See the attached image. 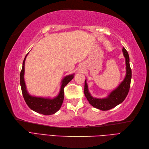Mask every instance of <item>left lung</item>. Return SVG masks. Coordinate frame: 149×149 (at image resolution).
Returning a JSON list of instances; mask_svg holds the SVG:
<instances>
[{
    "instance_id": "obj_1",
    "label": "left lung",
    "mask_w": 149,
    "mask_h": 149,
    "mask_svg": "<svg viewBox=\"0 0 149 149\" xmlns=\"http://www.w3.org/2000/svg\"><path fill=\"white\" fill-rule=\"evenodd\" d=\"M122 51L124 57H125L126 61V70L125 77L116 88L112 90L108 95L107 97L100 98L92 97L88 90L87 79H85L84 94L89 103L94 108L102 110V111H107V110L111 109L121 103L127 97L129 88H130L132 72L130 64H129V56L128 52L124 47L122 49Z\"/></svg>"
}]
</instances>
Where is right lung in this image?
<instances>
[{
  "label": "right lung",
  "instance_id": "1",
  "mask_svg": "<svg viewBox=\"0 0 149 149\" xmlns=\"http://www.w3.org/2000/svg\"><path fill=\"white\" fill-rule=\"evenodd\" d=\"M28 53L26 55L23 62L22 71L20 72V85L22 92L26 104L31 109L38 113L44 115H51L55 114L59 111L62 104L63 103L64 98L65 86L67 85L70 81L73 79L75 74L66 75L62 79L61 82L60 91L56 97L54 98L42 97L33 96L28 92L25 84L24 75H25V62Z\"/></svg>",
  "mask_w": 149,
  "mask_h": 149
}]
</instances>
